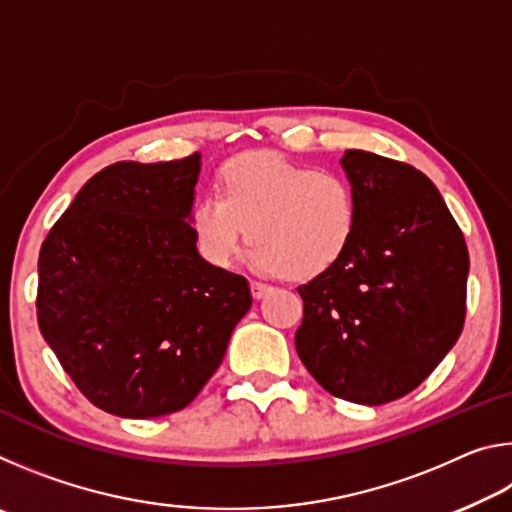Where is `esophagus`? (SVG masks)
Returning a JSON list of instances; mask_svg holds the SVG:
<instances>
[{
    "instance_id": "obj_1",
    "label": "esophagus",
    "mask_w": 512,
    "mask_h": 512,
    "mask_svg": "<svg viewBox=\"0 0 512 512\" xmlns=\"http://www.w3.org/2000/svg\"><path fill=\"white\" fill-rule=\"evenodd\" d=\"M250 291H253V298H264L266 293L271 291V287H268V284H264V282L253 280V282H250Z\"/></svg>"
}]
</instances>
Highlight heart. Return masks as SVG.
Returning <instances> with one entry per match:
<instances>
[{
    "mask_svg": "<svg viewBox=\"0 0 512 512\" xmlns=\"http://www.w3.org/2000/svg\"><path fill=\"white\" fill-rule=\"evenodd\" d=\"M194 241L214 266H230L248 237L250 264L293 280L325 273L357 230V194L339 171L289 162L277 153H244L216 178V194L194 205Z\"/></svg>",
    "mask_w": 512,
    "mask_h": 512,
    "instance_id": "b5f03b06",
    "label": "heart"
}]
</instances>
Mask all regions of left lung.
Returning <instances> with one entry per match:
<instances>
[{"label": "left lung", "mask_w": 512, "mask_h": 512, "mask_svg": "<svg viewBox=\"0 0 512 512\" xmlns=\"http://www.w3.org/2000/svg\"><path fill=\"white\" fill-rule=\"evenodd\" d=\"M357 230L334 266L300 284V361L334 397L400 400L454 348L470 255L436 185L411 164L345 151Z\"/></svg>", "instance_id": "obj_1"}]
</instances>
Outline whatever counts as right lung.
Listing matches in <instances>:
<instances>
[{
    "label": "right lung",
    "instance_id": "add662e5",
    "mask_svg": "<svg viewBox=\"0 0 512 512\" xmlns=\"http://www.w3.org/2000/svg\"><path fill=\"white\" fill-rule=\"evenodd\" d=\"M198 173V153L110 164L42 241L40 332L76 388L119 418L185 409L253 302L244 275L198 255Z\"/></svg>",
    "mask_w": 512,
    "mask_h": 512
}]
</instances>
